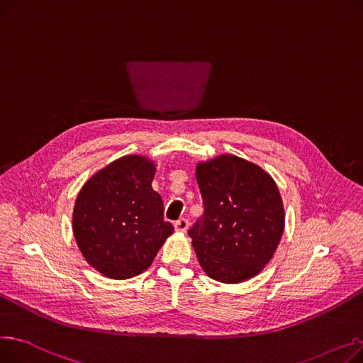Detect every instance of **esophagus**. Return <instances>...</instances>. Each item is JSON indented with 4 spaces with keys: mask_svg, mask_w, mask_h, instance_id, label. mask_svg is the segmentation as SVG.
Listing matches in <instances>:
<instances>
[{
    "mask_svg": "<svg viewBox=\"0 0 363 363\" xmlns=\"http://www.w3.org/2000/svg\"><path fill=\"white\" fill-rule=\"evenodd\" d=\"M188 226H189V223H188V220L186 219H179V220H177L175 222V230L178 231V233H186V230H188Z\"/></svg>",
    "mask_w": 363,
    "mask_h": 363,
    "instance_id": "obj_1",
    "label": "esophagus"
}]
</instances>
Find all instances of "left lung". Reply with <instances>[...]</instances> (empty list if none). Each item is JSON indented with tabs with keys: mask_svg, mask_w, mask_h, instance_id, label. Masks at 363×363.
I'll return each instance as SVG.
<instances>
[{
	"mask_svg": "<svg viewBox=\"0 0 363 363\" xmlns=\"http://www.w3.org/2000/svg\"><path fill=\"white\" fill-rule=\"evenodd\" d=\"M196 179L204 215L188 234L201 269L223 284L256 277L274 257L285 228L277 182L234 155L199 162Z\"/></svg>",
	"mask_w": 363,
	"mask_h": 363,
	"instance_id": "obj_1",
	"label": "left lung"
}]
</instances>
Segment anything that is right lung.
<instances>
[{"instance_id": "1", "label": "right lung", "mask_w": 363, "mask_h": 363, "mask_svg": "<svg viewBox=\"0 0 363 363\" xmlns=\"http://www.w3.org/2000/svg\"><path fill=\"white\" fill-rule=\"evenodd\" d=\"M156 163L129 155L100 169L76 197L72 230L91 268L111 279L143 274L174 234L151 186Z\"/></svg>"}]
</instances>
